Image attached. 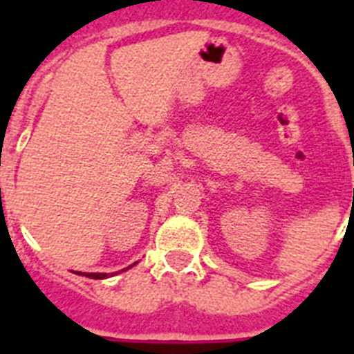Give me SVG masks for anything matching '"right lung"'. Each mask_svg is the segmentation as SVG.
Wrapping results in <instances>:
<instances>
[{
    "instance_id": "1",
    "label": "right lung",
    "mask_w": 354,
    "mask_h": 354,
    "mask_svg": "<svg viewBox=\"0 0 354 354\" xmlns=\"http://www.w3.org/2000/svg\"><path fill=\"white\" fill-rule=\"evenodd\" d=\"M133 264H136V263H133ZM133 264H130L128 268H132ZM128 268H124V270H128ZM124 270H122V272H124ZM77 274L84 275V274H80V272H77ZM86 277H90V279H106V277H110V275H108V274H86Z\"/></svg>"
}]
</instances>
